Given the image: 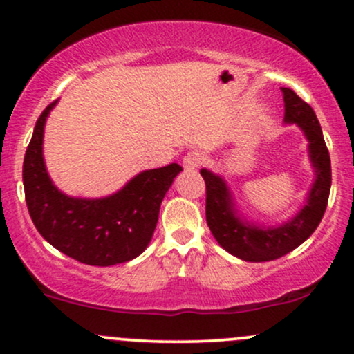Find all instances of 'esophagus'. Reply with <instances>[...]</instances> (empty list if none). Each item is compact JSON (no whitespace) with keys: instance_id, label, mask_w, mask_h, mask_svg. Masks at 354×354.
Returning <instances> with one entry per match:
<instances>
[{"instance_id":"esophagus-1","label":"esophagus","mask_w":354,"mask_h":354,"mask_svg":"<svg viewBox=\"0 0 354 354\" xmlns=\"http://www.w3.org/2000/svg\"><path fill=\"white\" fill-rule=\"evenodd\" d=\"M203 163H205V156H203L200 151H189L185 158H183V166H185L186 169H196L200 168Z\"/></svg>"}]
</instances>
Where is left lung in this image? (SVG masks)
I'll return each instance as SVG.
<instances>
[{
  "label": "left lung",
  "mask_w": 354,
  "mask_h": 354,
  "mask_svg": "<svg viewBox=\"0 0 354 354\" xmlns=\"http://www.w3.org/2000/svg\"><path fill=\"white\" fill-rule=\"evenodd\" d=\"M284 123H296L310 141L308 151L316 180L308 193L306 205L298 214L279 226L261 228L238 216L233 196L225 180L209 169H201L206 183V223L219 246L239 259L253 263L271 261L288 254L311 236L326 211L331 188V161L318 118L306 101L290 88H281Z\"/></svg>",
  "instance_id": "left-lung-1"
}]
</instances>
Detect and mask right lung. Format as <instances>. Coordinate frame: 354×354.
<instances>
[{"mask_svg": "<svg viewBox=\"0 0 354 354\" xmlns=\"http://www.w3.org/2000/svg\"><path fill=\"white\" fill-rule=\"evenodd\" d=\"M58 101L38 118L23 163L26 206L39 234L76 261L113 266L146 250L156 228L160 206L176 174L178 163L146 169L118 193L98 200L73 198L53 185L43 160L44 123Z\"/></svg>", "mask_w": 354, "mask_h": 354, "instance_id": "right-lung-1", "label": "right lung"}]
</instances>
